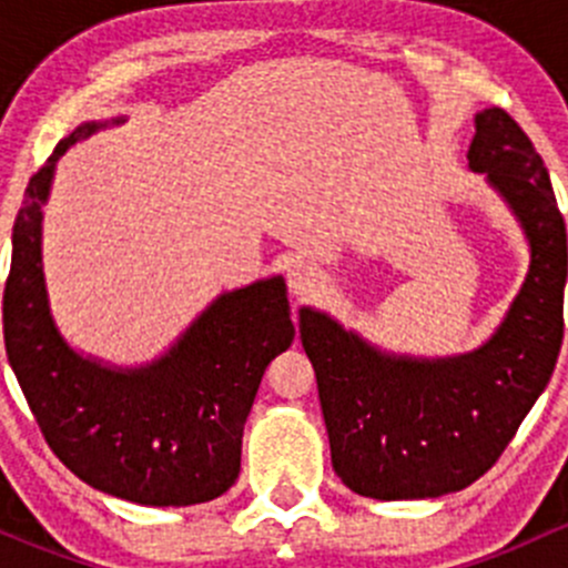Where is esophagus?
<instances>
[{"instance_id": "34e87169", "label": "esophagus", "mask_w": 568, "mask_h": 568, "mask_svg": "<svg viewBox=\"0 0 568 568\" xmlns=\"http://www.w3.org/2000/svg\"><path fill=\"white\" fill-rule=\"evenodd\" d=\"M321 272L313 263L296 261L288 266V288L294 296H311L321 288Z\"/></svg>"}]
</instances>
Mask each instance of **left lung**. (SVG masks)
Here are the masks:
<instances>
[{
    "label": "left lung",
    "instance_id": "left-lung-1",
    "mask_svg": "<svg viewBox=\"0 0 568 568\" xmlns=\"http://www.w3.org/2000/svg\"><path fill=\"white\" fill-rule=\"evenodd\" d=\"M467 162L523 227L530 266L495 335L454 357L395 354L302 307L332 467L374 500L459 491L491 467L547 387L564 343L566 225L549 173L500 106L475 114Z\"/></svg>",
    "mask_w": 568,
    "mask_h": 568
}]
</instances>
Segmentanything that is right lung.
Returning a JSON list of instances; mask_svg holds the SVG:
<instances>
[{"instance_id":"add662e5","label":"right lung","mask_w":568,"mask_h":568,"mask_svg":"<svg viewBox=\"0 0 568 568\" xmlns=\"http://www.w3.org/2000/svg\"><path fill=\"white\" fill-rule=\"evenodd\" d=\"M123 120L77 125L30 178L13 225L4 348L45 443L77 478L140 506H194L239 478L263 371L296 329L274 274L216 296L153 363L109 365L62 337L45 291L43 205L62 153Z\"/></svg>"}]
</instances>
